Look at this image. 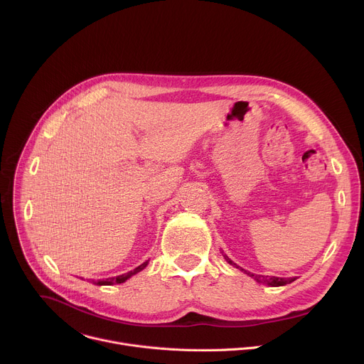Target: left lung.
Listing matches in <instances>:
<instances>
[{
    "label": "left lung",
    "instance_id": "left-lung-1",
    "mask_svg": "<svg viewBox=\"0 0 364 364\" xmlns=\"http://www.w3.org/2000/svg\"><path fill=\"white\" fill-rule=\"evenodd\" d=\"M225 259L228 261V264H230V265H233V267L239 268V267L232 261V259H229L226 255H225ZM240 271H245V269H242V268H240ZM245 274H247L249 277H252L256 282H259V284H265V285H268V287H282V285H287V284H291L292 281H295V278H288V279H285V278H278V277L255 275V274H250V272H247V271H245Z\"/></svg>",
    "mask_w": 364,
    "mask_h": 364
}]
</instances>
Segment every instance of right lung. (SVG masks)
<instances>
[{
	"label": "right lung",
	"mask_w": 364,
	"mask_h": 364,
	"mask_svg": "<svg viewBox=\"0 0 364 364\" xmlns=\"http://www.w3.org/2000/svg\"><path fill=\"white\" fill-rule=\"evenodd\" d=\"M146 265H148V261H145L144 264H141L139 267H136L134 271H129V272H127V274H124V275H119V277H117V278H108V279H103V281H97V282H95V284H96V285H114V284H122V282H125L128 278H131L132 275H135V274L141 272Z\"/></svg>",
	"instance_id": "1"
}]
</instances>
